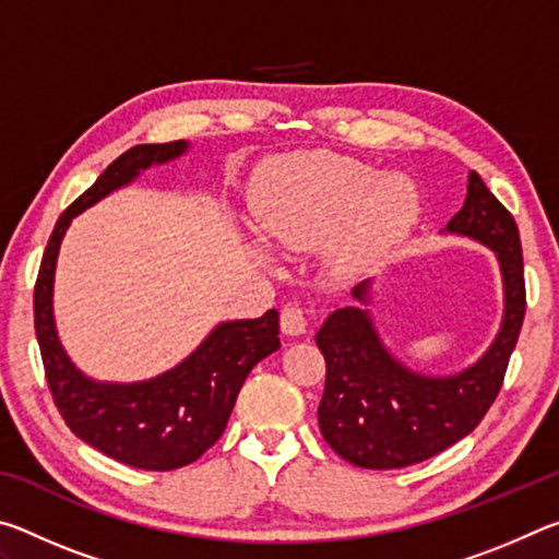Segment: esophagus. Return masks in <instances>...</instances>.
Segmentation results:
<instances>
[{
  "instance_id": "esophagus-1",
  "label": "esophagus",
  "mask_w": 559,
  "mask_h": 559,
  "mask_svg": "<svg viewBox=\"0 0 559 559\" xmlns=\"http://www.w3.org/2000/svg\"><path fill=\"white\" fill-rule=\"evenodd\" d=\"M308 328V320H306V310L300 306H286L281 310V330L290 337L302 335Z\"/></svg>"
}]
</instances>
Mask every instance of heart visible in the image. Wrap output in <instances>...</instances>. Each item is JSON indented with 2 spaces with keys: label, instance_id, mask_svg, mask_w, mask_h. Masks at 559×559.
<instances>
[{
  "label": "heart",
  "instance_id": "obj_1",
  "mask_svg": "<svg viewBox=\"0 0 559 559\" xmlns=\"http://www.w3.org/2000/svg\"><path fill=\"white\" fill-rule=\"evenodd\" d=\"M251 214L259 234L283 251H313L337 233L333 257L362 266L402 241L419 219V189L404 175L333 153L271 159L251 185ZM269 261L266 251H257Z\"/></svg>",
  "mask_w": 559,
  "mask_h": 559
}]
</instances>
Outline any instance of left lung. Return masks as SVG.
<instances>
[{
  "label": "left lung",
  "mask_w": 559,
  "mask_h": 559,
  "mask_svg": "<svg viewBox=\"0 0 559 559\" xmlns=\"http://www.w3.org/2000/svg\"><path fill=\"white\" fill-rule=\"evenodd\" d=\"M447 234L488 246L503 278V320L476 362L453 374H424L396 359L367 308L372 281L357 283V306L337 308L316 335L328 365L320 433L359 468H404L437 456L478 427L503 384L525 318L523 251L515 219L473 169Z\"/></svg>",
  "instance_id": "obj_1"
}]
</instances>
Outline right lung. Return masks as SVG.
<instances>
[{
  "label": "right lung",
  "instance_id": "add662e5",
  "mask_svg": "<svg viewBox=\"0 0 559 559\" xmlns=\"http://www.w3.org/2000/svg\"><path fill=\"white\" fill-rule=\"evenodd\" d=\"M189 150L185 140L135 145L110 163L53 226L34 288V325L46 382L69 429L132 468H182L214 447L229 421L246 377L276 353L278 310L253 320H226L173 370L143 382H96L71 362L56 333L53 276L63 234L83 210L130 185L147 167L173 163Z\"/></svg>",
  "mask_w": 559,
  "mask_h": 559
}]
</instances>
